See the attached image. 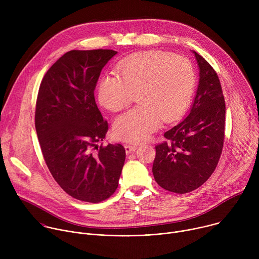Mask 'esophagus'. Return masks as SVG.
I'll use <instances>...</instances> for the list:
<instances>
[{"label":"esophagus","instance_id":"obj_1","mask_svg":"<svg viewBox=\"0 0 259 259\" xmlns=\"http://www.w3.org/2000/svg\"><path fill=\"white\" fill-rule=\"evenodd\" d=\"M125 150H126L127 154H130V153L137 150V146L136 145H131V144H125Z\"/></svg>","mask_w":259,"mask_h":259}]
</instances>
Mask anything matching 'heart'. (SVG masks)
I'll return each mask as SVG.
<instances>
[{"mask_svg":"<svg viewBox=\"0 0 259 259\" xmlns=\"http://www.w3.org/2000/svg\"><path fill=\"white\" fill-rule=\"evenodd\" d=\"M117 75H106L98 86L100 104L113 112L128 106L137 93L138 106L119 116L114 134L127 142L149 138L161 120L170 123L187 109L196 86L191 61L163 51H144L123 59Z\"/></svg>","mask_w":259,"mask_h":259,"instance_id":"obj_1","label":"heart"}]
</instances>
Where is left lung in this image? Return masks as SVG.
I'll return each instance as SVG.
<instances>
[{"label":"left lung","mask_w":259,"mask_h":259,"mask_svg":"<svg viewBox=\"0 0 259 259\" xmlns=\"http://www.w3.org/2000/svg\"><path fill=\"white\" fill-rule=\"evenodd\" d=\"M200 69L197 94L189 116L165 132L153 164L161 188L186 194L200 188L214 172L225 142L226 102L214 68L195 52Z\"/></svg>","instance_id":"1"}]
</instances>
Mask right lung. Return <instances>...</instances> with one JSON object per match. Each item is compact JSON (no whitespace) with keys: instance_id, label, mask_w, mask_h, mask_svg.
Returning a JSON list of instances; mask_svg holds the SVG:
<instances>
[{"instance_id":"add662e5","label":"right lung","mask_w":259,"mask_h":259,"mask_svg":"<svg viewBox=\"0 0 259 259\" xmlns=\"http://www.w3.org/2000/svg\"><path fill=\"white\" fill-rule=\"evenodd\" d=\"M118 52L71 50L45 73L35 103L34 125L46 165L70 197L99 203L119 184L126 152L100 145L108 130L94 98L101 69Z\"/></svg>"}]
</instances>
